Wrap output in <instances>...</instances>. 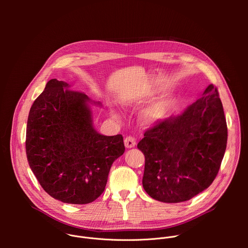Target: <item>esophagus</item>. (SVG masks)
I'll return each mask as SVG.
<instances>
[{"label":"esophagus","instance_id":"obj_1","mask_svg":"<svg viewBox=\"0 0 248 248\" xmlns=\"http://www.w3.org/2000/svg\"><path fill=\"white\" fill-rule=\"evenodd\" d=\"M136 144V141L132 136H126L124 138V145L126 148H132Z\"/></svg>","mask_w":248,"mask_h":248}]
</instances>
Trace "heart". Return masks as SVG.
<instances>
[{"instance_id":"b5f03b06","label":"heart","mask_w":248,"mask_h":248,"mask_svg":"<svg viewBox=\"0 0 248 248\" xmlns=\"http://www.w3.org/2000/svg\"><path fill=\"white\" fill-rule=\"evenodd\" d=\"M153 96H154V94L152 93V94L148 95L147 97H141V98L127 97L124 100V105L125 106V107L133 108V107H135V105H137L139 103H143V102H145L146 99H151ZM169 105H170L169 101H158V102L152 104L143 112V115H142L143 121L147 124H153V123L158 122L165 116V114L169 108ZM115 117H117L116 114H115Z\"/></svg>"}]
</instances>
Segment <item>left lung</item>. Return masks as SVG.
Listing matches in <instances>:
<instances>
[{"label":"left lung","mask_w":248,"mask_h":248,"mask_svg":"<svg viewBox=\"0 0 248 248\" xmlns=\"http://www.w3.org/2000/svg\"><path fill=\"white\" fill-rule=\"evenodd\" d=\"M227 140L223 105L210 84L182 115L156 122L139 141L145 156L143 188L161 202L191 199L214 182Z\"/></svg>","instance_id":"1"}]
</instances>
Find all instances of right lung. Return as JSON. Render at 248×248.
Segmentation results:
<instances>
[{
    "instance_id": "right-lung-1",
    "label": "right lung",
    "mask_w": 248,
    "mask_h": 248,
    "mask_svg": "<svg viewBox=\"0 0 248 248\" xmlns=\"http://www.w3.org/2000/svg\"><path fill=\"white\" fill-rule=\"evenodd\" d=\"M51 79L30 108L25 149L43 189L63 203L87 204L105 190L112 164L124 152L122 134L93 125L84 92Z\"/></svg>"
}]
</instances>
